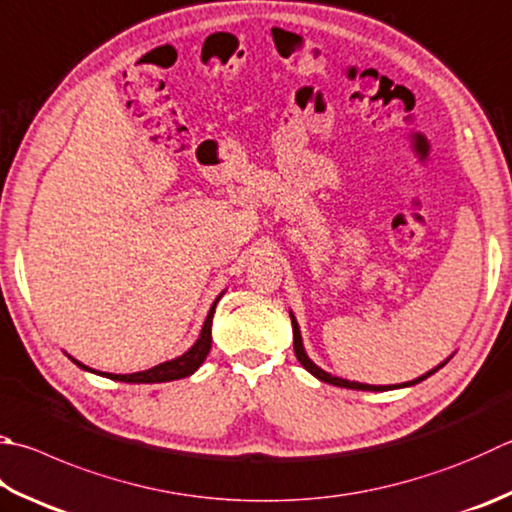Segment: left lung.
<instances>
[{
	"label": "left lung",
	"mask_w": 512,
	"mask_h": 512,
	"mask_svg": "<svg viewBox=\"0 0 512 512\" xmlns=\"http://www.w3.org/2000/svg\"><path fill=\"white\" fill-rule=\"evenodd\" d=\"M292 327H294V352H296V359L301 361L303 368H305L307 372H312V374L316 376V379H321V381H325V383H332V385H339V388H350V390H372V392L388 390V385H368V383L345 381V379H339V376H332V374L323 372L321 368H318V365H314L310 359H307V354H305V350H303L301 332H298V325H296V321H294V316H292ZM441 365H443V363H441ZM441 365H439V368H441ZM432 372H437V368L432 370ZM432 372H428L426 376H419V379H414V381H410V383H403V385H414V383H419V381H423V379H428V376H430Z\"/></svg>",
	"instance_id": "8db88e82"
}]
</instances>
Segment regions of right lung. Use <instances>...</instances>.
Segmentation results:
<instances>
[{"label":"right lung","mask_w":512,"mask_h":512,"mask_svg":"<svg viewBox=\"0 0 512 512\" xmlns=\"http://www.w3.org/2000/svg\"><path fill=\"white\" fill-rule=\"evenodd\" d=\"M218 303V298H216ZM216 303L211 305V310L207 314V321L202 325V332L198 336V341L194 343L189 352H185L178 359L167 361V363H160L156 368L151 370H144V372H136V374H104L109 376L113 381H124V383H162V381H176V379H185V376L194 374L202 361L207 359V354L211 350V318H214L216 312ZM80 365V363H77ZM84 370H89L86 365H82Z\"/></svg>","instance_id":"add662e5"}]
</instances>
